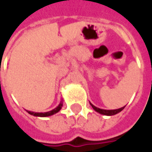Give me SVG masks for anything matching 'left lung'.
I'll return each instance as SVG.
<instances>
[{"instance_id":"obj_1","label":"left lung","mask_w":152,"mask_h":152,"mask_svg":"<svg viewBox=\"0 0 152 152\" xmlns=\"http://www.w3.org/2000/svg\"><path fill=\"white\" fill-rule=\"evenodd\" d=\"M91 104V106H92V108L96 111V112H98L99 113H100V114H103V115H108V116H111V115H114V114H117L118 113H120V112H121L123 109H124V107L125 106H123V107H121V108H119V109H114V110H105V109H100V108H99V107H96L95 106H93L91 103H90Z\"/></svg>"}]
</instances>
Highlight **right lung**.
<instances>
[{"label":"right lung","instance_id":"obj_1","mask_svg":"<svg viewBox=\"0 0 152 152\" xmlns=\"http://www.w3.org/2000/svg\"><path fill=\"white\" fill-rule=\"evenodd\" d=\"M63 106V103L62 101H61V103L58 105L57 107H55L54 109L49 111V112H46V113H35V112H31V111H27L28 113H30L31 115H33V116H37V117H47V116H51V115H53L55 113H57Z\"/></svg>","mask_w":152,"mask_h":152}]
</instances>
